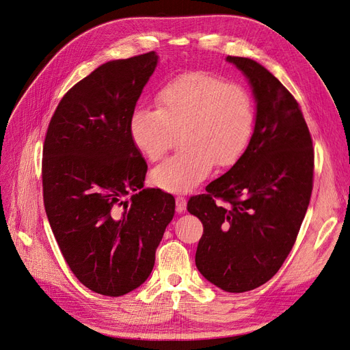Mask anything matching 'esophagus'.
<instances>
[{
	"label": "esophagus",
	"mask_w": 350,
	"mask_h": 350,
	"mask_svg": "<svg viewBox=\"0 0 350 350\" xmlns=\"http://www.w3.org/2000/svg\"><path fill=\"white\" fill-rule=\"evenodd\" d=\"M175 203H176V211H179V213H181V211H185V208H187V198L185 197L178 196L175 198Z\"/></svg>",
	"instance_id": "34e87169"
}]
</instances>
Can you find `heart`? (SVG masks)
Returning a JSON list of instances; mask_svg holds the SVG:
<instances>
[{
    "label": "heart",
    "instance_id": "1",
    "mask_svg": "<svg viewBox=\"0 0 350 350\" xmlns=\"http://www.w3.org/2000/svg\"><path fill=\"white\" fill-rule=\"evenodd\" d=\"M156 107L135 109L130 135L150 162L161 159L179 134L183 150L156 166L153 183L169 193H188L217 167L235 165L254 130V102L238 83L207 71L167 80L156 93Z\"/></svg>",
    "mask_w": 350,
    "mask_h": 350
}]
</instances>
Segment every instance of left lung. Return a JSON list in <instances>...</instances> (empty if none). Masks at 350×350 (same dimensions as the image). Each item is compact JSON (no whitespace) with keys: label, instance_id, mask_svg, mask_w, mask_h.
<instances>
[{"label":"left lung","instance_id":"obj_1","mask_svg":"<svg viewBox=\"0 0 350 350\" xmlns=\"http://www.w3.org/2000/svg\"><path fill=\"white\" fill-rule=\"evenodd\" d=\"M247 76L257 118L247 150L188 200L203 224L196 266L217 288L248 292L269 282L299 234L314 184V147L298 100L258 62L228 57Z\"/></svg>","mask_w":350,"mask_h":350}]
</instances>
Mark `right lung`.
I'll return each mask as SVG.
<instances>
[{
    "mask_svg": "<svg viewBox=\"0 0 350 350\" xmlns=\"http://www.w3.org/2000/svg\"><path fill=\"white\" fill-rule=\"evenodd\" d=\"M156 64L150 51L100 66L64 94L45 135L51 229L74 276L100 295L121 296L144 283L175 213L171 194L143 189L147 163L130 135Z\"/></svg>",
    "mask_w": 350,
    "mask_h": 350,
    "instance_id": "add662e5",
    "label": "right lung"
}]
</instances>
